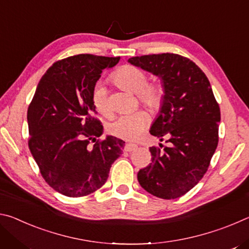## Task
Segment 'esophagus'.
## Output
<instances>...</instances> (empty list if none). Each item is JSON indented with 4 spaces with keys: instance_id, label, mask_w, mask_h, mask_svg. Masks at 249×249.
Segmentation results:
<instances>
[{
    "instance_id": "esophagus-1",
    "label": "esophagus",
    "mask_w": 249,
    "mask_h": 249,
    "mask_svg": "<svg viewBox=\"0 0 249 249\" xmlns=\"http://www.w3.org/2000/svg\"><path fill=\"white\" fill-rule=\"evenodd\" d=\"M135 149H137V145L130 144V142H128V144L125 145V150L126 151H134Z\"/></svg>"
}]
</instances>
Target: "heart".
<instances>
[{
  "mask_svg": "<svg viewBox=\"0 0 249 249\" xmlns=\"http://www.w3.org/2000/svg\"><path fill=\"white\" fill-rule=\"evenodd\" d=\"M113 80L117 86L138 93V98L150 108H157L162 100V87L158 83L147 84V74L142 69L135 66H123L113 74ZM92 102L96 111L104 116L112 114L108 102L107 88L102 82H98L92 91ZM149 117L144 111H136L129 114H122L108 125L109 133L126 141H135L141 136L147 125Z\"/></svg>",
  "mask_w": 249,
  "mask_h": 249,
  "instance_id": "1",
  "label": "heart"
}]
</instances>
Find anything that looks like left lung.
<instances>
[{"instance_id": "obj_1", "label": "left lung", "mask_w": 249, "mask_h": 249, "mask_svg": "<svg viewBox=\"0 0 249 249\" xmlns=\"http://www.w3.org/2000/svg\"><path fill=\"white\" fill-rule=\"evenodd\" d=\"M160 79L163 95L150 134L168 146L150 147L151 162L137 174L147 192L177 199L203 178L218 142L220 107L209 79L190 59L176 53L128 59Z\"/></svg>"}]
</instances>
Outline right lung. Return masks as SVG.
<instances>
[{"label":"right lung","instance_id":"1","mask_svg":"<svg viewBox=\"0 0 249 249\" xmlns=\"http://www.w3.org/2000/svg\"><path fill=\"white\" fill-rule=\"evenodd\" d=\"M120 57L77 54L54 62L41 77L27 111L28 146L40 174L66 196H88L107 182L125 142L103 134L92 91L102 70Z\"/></svg>","mask_w":249,"mask_h":249}]
</instances>
